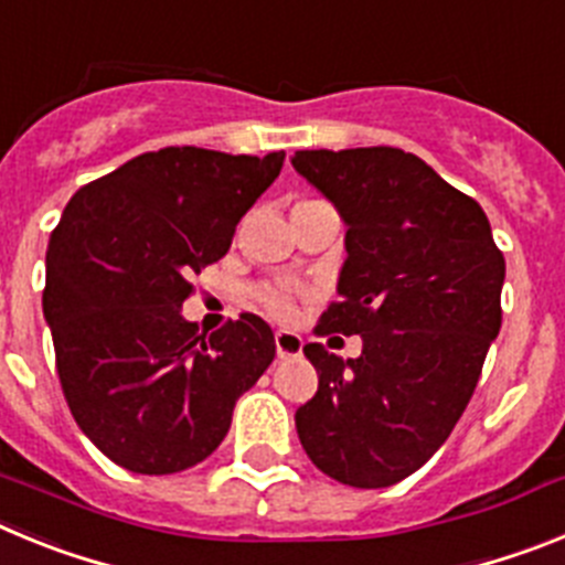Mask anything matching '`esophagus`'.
<instances>
[{
	"label": "esophagus",
	"mask_w": 565,
	"mask_h": 565,
	"mask_svg": "<svg viewBox=\"0 0 565 565\" xmlns=\"http://www.w3.org/2000/svg\"><path fill=\"white\" fill-rule=\"evenodd\" d=\"M274 344H277V356L279 359H291L302 353V337L291 331H277L274 333Z\"/></svg>",
	"instance_id": "esophagus-1"
}]
</instances>
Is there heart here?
Masks as SVG:
<instances>
[{
  "label": "heart",
  "instance_id": "1",
  "mask_svg": "<svg viewBox=\"0 0 565 565\" xmlns=\"http://www.w3.org/2000/svg\"><path fill=\"white\" fill-rule=\"evenodd\" d=\"M257 302L274 319H291L294 308H297V291L286 286H263L257 291Z\"/></svg>",
  "mask_w": 565,
  "mask_h": 565
}]
</instances>
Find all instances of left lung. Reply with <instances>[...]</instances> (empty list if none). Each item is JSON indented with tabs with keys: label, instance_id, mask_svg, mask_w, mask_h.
<instances>
[{
	"label": "left lung",
	"instance_id": "8db88e82",
	"mask_svg": "<svg viewBox=\"0 0 565 565\" xmlns=\"http://www.w3.org/2000/svg\"><path fill=\"white\" fill-rule=\"evenodd\" d=\"M348 223L339 299L313 333L362 337L344 362L322 342L297 411L308 458L333 481L379 489L413 476L447 441L501 331L507 263L487 214L396 147L302 149L291 158Z\"/></svg>",
	"mask_w": 565,
	"mask_h": 565
}]
</instances>
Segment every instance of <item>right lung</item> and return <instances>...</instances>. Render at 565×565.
I'll return each instance as SVG.
<instances>
[{"mask_svg":"<svg viewBox=\"0 0 565 565\" xmlns=\"http://www.w3.org/2000/svg\"><path fill=\"white\" fill-rule=\"evenodd\" d=\"M286 152H143L78 189L47 243L42 306L67 407L118 467L169 476L217 450L234 404L274 362L254 313L221 331L181 317L194 274L228 252Z\"/></svg>","mask_w":565,"mask_h":565,"instance_id":"obj_1","label":"right lung"}]
</instances>
